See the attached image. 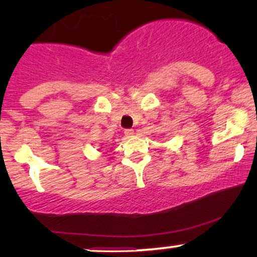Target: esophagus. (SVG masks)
I'll return each mask as SVG.
<instances>
[{"mask_svg":"<svg viewBox=\"0 0 257 257\" xmlns=\"http://www.w3.org/2000/svg\"><path fill=\"white\" fill-rule=\"evenodd\" d=\"M124 134H125L126 138H131V137H133V135H134V131H133V129H125Z\"/></svg>","mask_w":257,"mask_h":257,"instance_id":"esophagus-1","label":"esophagus"}]
</instances>
